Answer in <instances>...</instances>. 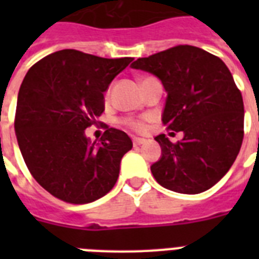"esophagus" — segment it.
Listing matches in <instances>:
<instances>
[{"label":"esophagus","instance_id":"1","mask_svg":"<svg viewBox=\"0 0 259 259\" xmlns=\"http://www.w3.org/2000/svg\"><path fill=\"white\" fill-rule=\"evenodd\" d=\"M146 140L145 138H140V137H133V145L134 146H138V145H142V144H145Z\"/></svg>","mask_w":259,"mask_h":259}]
</instances>
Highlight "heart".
<instances>
[{"mask_svg": "<svg viewBox=\"0 0 259 259\" xmlns=\"http://www.w3.org/2000/svg\"><path fill=\"white\" fill-rule=\"evenodd\" d=\"M122 123L130 127V129L136 130V132H142V130L145 129V122L142 121V119H137V118H123Z\"/></svg>", "mask_w": 259, "mask_h": 259, "instance_id": "heart-1", "label": "heart"}]
</instances>
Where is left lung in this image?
Masks as SVG:
<instances>
[{
  "label": "left lung",
  "mask_w": 259,
  "mask_h": 259,
  "mask_svg": "<svg viewBox=\"0 0 259 259\" xmlns=\"http://www.w3.org/2000/svg\"><path fill=\"white\" fill-rule=\"evenodd\" d=\"M132 68L161 80L168 94L162 123L184 133L176 144L165 134L154 138L162 154L150 166L156 181L189 195L213 187L229 172L243 141V99L227 66L201 48L176 46L137 59Z\"/></svg>",
  "instance_id": "left-lung-1"
}]
</instances>
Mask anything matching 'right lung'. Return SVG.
<instances>
[{
	"mask_svg": "<svg viewBox=\"0 0 259 259\" xmlns=\"http://www.w3.org/2000/svg\"><path fill=\"white\" fill-rule=\"evenodd\" d=\"M133 58L106 59L76 50L30 67L18 91L14 130L30 175L52 196L86 204L110 192L132 149L125 132L106 126L101 144L84 130L105 111L109 84Z\"/></svg>",
	"mask_w": 259,
	"mask_h": 259,
	"instance_id": "add662e5",
	"label": "right lung"
}]
</instances>
